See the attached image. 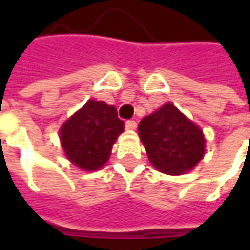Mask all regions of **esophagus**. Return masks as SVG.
I'll list each match as a JSON object with an SVG mask.
<instances>
[{
    "instance_id": "esophagus-1",
    "label": "esophagus",
    "mask_w": 250,
    "mask_h": 250,
    "mask_svg": "<svg viewBox=\"0 0 250 250\" xmlns=\"http://www.w3.org/2000/svg\"><path fill=\"white\" fill-rule=\"evenodd\" d=\"M125 126H126L128 129L135 130V129H136V126H138V122H136V121H135V120L126 121V122H125Z\"/></svg>"
}]
</instances>
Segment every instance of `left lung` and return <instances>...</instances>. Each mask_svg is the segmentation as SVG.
I'll return each instance as SVG.
<instances>
[{"instance_id":"obj_1","label":"left lung","mask_w":250,"mask_h":250,"mask_svg":"<svg viewBox=\"0 0 250 250\" xmlns=\"http://www.w3.org/2000/svg\"><path fill=\"white\" fill-rule=\"evenodd\" d=\"M138 129L150 163L164 174H185L205 156L203 130L171 103L145 117Z\"/></svg>"}]
</instances>
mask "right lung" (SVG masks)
<instances>
[{
    "mask_svg": "<svg viewBox=\"0 0 250 250\" xmlns=\"http://www.w3.org/2000/svg\"><path fill=\"white\" fill-rule=\"evenodd\" d=\"M124 132L114 105L89 100L60 129L65 156L76 167L96 171L110 159L112 145Z\"/></svg>",
    "mask_w": 250,
    "mask_h": 250,
    "instance_id": "add662e5",
    "label": "right lung"
}]
</instances>
